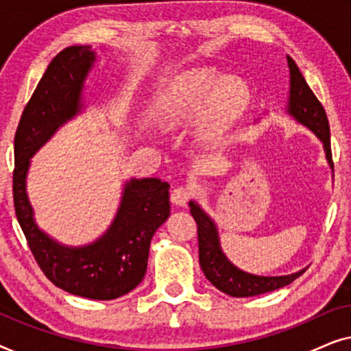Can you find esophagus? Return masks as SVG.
<instances>
[{
    "label": "esophagus",
    "instance_id": "34e87169",
    "mask_svg": "<svg viewBox=\"0 0 351 351\" xmlns=\"http://www.w3.org/2000/svg\"><path fill=\"white\" fill-rule=\"evenodd\" d=\"M191 190L189 186H176L174 190L171 191V201L177 206H185L186 201L190 199Z\"/></svg>",
    "mask_w": 351,
    "mask_h": 351
}]
</instances>
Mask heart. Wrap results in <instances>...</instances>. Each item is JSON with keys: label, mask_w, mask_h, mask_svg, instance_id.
Instances as JSON below:
<instances>
[{"label": "heart", "mask_w": 351, "mask_h": 351, "mask_svg": "<svg viewBox=\"0 0 351 351\" xmlns=\"http://www.w3.org/2000/svg\"><path fill=\"white\" fill-rule=\"evenodd\" d=\"M247 86L210 69L189 70L177 76L162 99V123L167 128L201 121L198 141L213 147L237 124L249 107Z\"/></svg>", "instance_id": "obj_1"}]
</instances>
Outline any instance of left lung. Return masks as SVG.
Segmentation results:
<instances>
[{"mask_svg": "<svg viewBox=\"0 0 351 351\" xmlns=\"http://www.w3.org/2000/svg\"><path fill=\"white\" fill-rule=\"evenodd\" d=\"M287 64L291 70V95H289V112L297 121L310 128L316 136L324 143L326 158L330 167L334 169L332 152H330V132L328 114L324 107L316 99L313 90L306 84L304 75L300 73L295 62L287 56ZM190 213L198 225V247H199V263L203 268L204 276L217 287L219 291L232 297H252L265 292L280 289L291 285L295 278H299L305 270H300L286 276H256L238 270L228 258L223 256L219 244L217 230L213 220L199 209L193 201L190 203Z\"/></svg>", "mask_w": 351, "mask_h": 351, "instance_id": "left-lung-1", "label": "left lung"}]
</instances>
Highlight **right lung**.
Returning <instances> with one entry per match:
<instances>
[{"mask_svg":"<svg viewBox=\"0 0 351 351\" xmlns=\"http://www.w3.org/2000/svg\"><path fill=\"white\" fill-rule=\"evenodd\" d=\"M94 59L90 46H70L47 65L14 136L12 196L28 247L47 280L73 295L112 300L145 276L153 233L169 217V184L160 179L129 182L108 232L78 249L60 246L38 230L25 193L28 160L80 110L83 81Z\"/></svg>","mask_w":351,"mask_h":351,"instance_id":"obj_1","label":"right lung"}]
</instances>
